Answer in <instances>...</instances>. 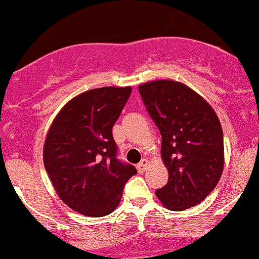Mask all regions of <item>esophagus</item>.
<instances>
[{
	"mask_svg": "<svg viewBox=\"0 0 259 259\" xmlns=\"http://www.w3.org/2000/svg\"><path fill=\"white\" fill-rule=\"evenodd\" d=\"M148 164H149V161H148V159H143L140 163L137 164V170H139V172H144V171L146 170Z\"/></svg>",
	"mask_w": 259,
	"mask_h": 259,
	"instance_id": "1",
	"label": "esophagus"
}]
</instances>
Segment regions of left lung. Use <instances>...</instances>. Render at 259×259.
Wrapping results in <instances>:
<instances>
[{"label":"left lung","instance_id":"8db88e82","mask_svg":"<svg viewBox=\"0 0 259 259\" xmlns=\"http://www.w3.org/2000/svg\"><path fill=\"white\" fill-rule=\"evenodd\" d=\"M143 102L162 136L161 155L168 182L157 189L168 210L198 205L218 184L224 166L223 131L214 109L198 93L174 80L139 87Z\"/></svg>","mask_w":259,"mask_h":259}]
</instances>
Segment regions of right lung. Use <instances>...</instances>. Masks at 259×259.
Returning a JSON list of instances; mask_svg holds the SVG:
<instances>
[{
    "mask_svg": "<svg viewBox=\"0 0 259 259\" xmlns=\"http://www.w3.org/2000/svg\"><path fill=\"white\" fill-rule=\"evenodd\" d=\"M131 87L87 91L57 114L44 144V166L59 198L87 217H104L120 202L123 188L137 171L116 158L113 125Z\"/></svg>",
    "mask_w": 259,
    "mask_h": 259,
    "instance_id": "obj_1",
    "label": "right lung"
}]
</instances>
